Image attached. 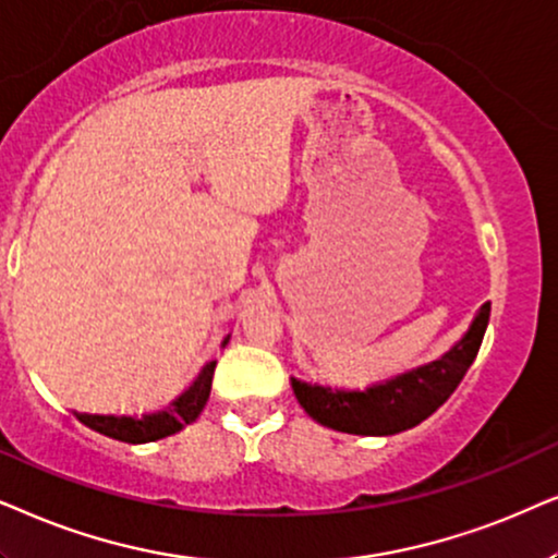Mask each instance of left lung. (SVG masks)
I'll return each mask as SVG.
<instances>
[{"mask_svg": "<svg viewBox=\"0 0 558 558\" xmlns=\"http://www.w3.org/2000/svg\"><path fill=\"white\" fill-rule=\"evenodd\" d=\"M489 322V303H482L470 329L457 344L428 365H418L367 388H337L291 377L303 411L326 428L356 436H392L418 426L457 390L480 352Z\"/></svg>", "mask_w": 558, "mask_h": 558, "instance_id": "1", "label": "left lung"}]
</instances>
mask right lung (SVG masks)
I'll list each match as a JSON object with an SVG mask.
<instances>
[{
	"label": "right lung",
	"mask_w": 558,
	"mask_h": 558,
	"mask_svg": "<svg viewBox=\"0 0 558 558\" xmlns=\"http://www.w3.org/2000/svg\"><path fill=\"white\" fill-rule=\"evenodd\" d=\"M232 333H227L221 347H227V341ZM217 362H209L202 373H198L196 380H193L189 388H185L181 396L170 400L166 408L153 413L143 415H117V413H81L73 411V415L84 423V426L99 430V434L109 436V439L124 441V444H147L166 439L170 434H178V430L189 426L202 415L206 400H209L211 392V377Z\"/></svg>",
	"instance_id": "right-lung-1"
}]
</instances>
